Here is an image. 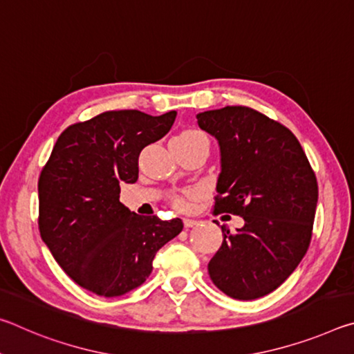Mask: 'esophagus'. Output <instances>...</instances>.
Masks as SVG:
<instances>
[{
  "instance_id": "34e87169",
  "label": "esophagus",
  "mask_w": 354,
  "mask_h": 354,
  "mask_svg": "<svg viewBox=\"0 0 354 354\" xmlns=\"http://www.w3.org/2000/svg\"><path fill=\"white\" fill-rule=\"evenodd\" d=\"M196 225H198V220L184 218V226H185V227H192V226H196Z\"/></svg>"
}]
</instances>
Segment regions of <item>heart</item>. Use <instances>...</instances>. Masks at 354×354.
<instances>
[{
	"label": "heart",
	"mask_w": 354,
	"mask_h": 354,
	"mask_svg": "<svg viewBox=\"0 0 354 354\" xmlns=\"http://www.w3.org/2000/svg\"><path fill=\"white\" fill-rule=\"evenodd\" d=\"M173 139H178V140H198V139H207V137L201 133V131H196V129H185L183 133H179L176 137H173ZM195 192H185L183 195H176L175 198H173V205H175L178 209H181V211H189L192 207V200L195 198Z\"/></svg>",
	"instance_id": "1"
}]
</instances>
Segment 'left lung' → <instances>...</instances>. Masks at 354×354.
Wrapping results in <instances>:
<instances>
[{
	"mask_svg": "<svg viewBox=\"0 0 354 354\" xmlns=\"http://www.w3.org/2000/svg\"><path fill=\"white\" fill-rule=\"evenodd\" d=\"M196 120L220 145L214 214L245 220L236 232L221 226L223 243L209 262V277L227 297L261 298L290 277L309 248L315 173L292 131L251 107L226 106Z\"/></svg>",
	"mask_w": 354,
	"mask_h": 354,
	"instance_id": "1",
	"label": "left lung"
}]
</instances>
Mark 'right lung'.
<instances>
[{
  "instance_id": "right-lung-1",
  "label": "right lung",
  "mask_w": 354,
  "mask_h": 354,
  "mask_svg": "<svg viewBox=\"0 0 354 354\" xmlns=\"http://www.w3.org/2000/svg\"><path fill=\"white\" fill-rule=\"evenodd\" d=\"M176 112L107 111L59 136L39 178V231L62 270L101 297L143 284L181 218L143 217L120 203L139 178V154L169 133Z\"/></svg>"
}]
</instances>
